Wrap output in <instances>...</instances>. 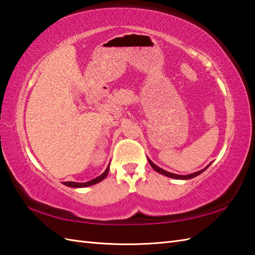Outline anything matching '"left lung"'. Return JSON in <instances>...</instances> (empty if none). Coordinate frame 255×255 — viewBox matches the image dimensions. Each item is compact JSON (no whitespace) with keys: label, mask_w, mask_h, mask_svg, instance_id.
Segmentation results:
<instances>
[{"label":"left lung","mask_w":255,"mask_h":255,"mask_svg":"<svg viewBox=\"0 0 255 255\" xmlns=\"http://www.w3.org/2000/svg\"><path fill=\"white\" fill-rule=\"evenodd\" d=\"M148 161H149V163H150V165L153 167V170L155 171V172H158V173H160V174H162V175H165V176H167V177H171V178H175V180H191V178H193V177H196L197 175H199V174H202V173L207 169V167L210 165V164H208L207 166L205 167V169H203V170H200V171H198V172H195V173H192V174H187V175H180V174H174V173H170V172H167V171H164L163 169H161V167H159L158 165H155L152 161H151L149 158H148Z\"/></svg>","instance_id":"1"}]
</instances>
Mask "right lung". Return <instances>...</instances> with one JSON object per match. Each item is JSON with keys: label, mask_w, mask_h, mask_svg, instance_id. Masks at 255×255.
Returning a JSON list of instances; mask_svg holds the SVG:
<instances>
[{"label": "right lung", "mask_w": 255, "mask_h": 255, "mask_svg": "<svg viewBox=\"0 0 255 255\" xmlns=\"http://www.w3.org/2000/svg\"><path fill=\"white\" fill-rule=\"evenodd\" d=\"M108 171H110V164L106 167V170L104 171L103 174H101L100 176H97L96 178H93V180H91L89 182H84V183H78V182H63V184L66 186L69 187H74V188H79V187H88V186H92L94 185V184L100 183L101 181L104 180V178L107 176L108 174Z\"/></svg>", "instance_id": "right-lung-1"}]
</instances>
